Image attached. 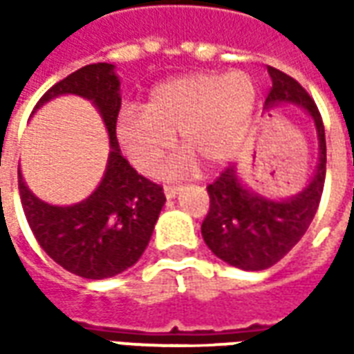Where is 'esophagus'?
Wrapping results in <instances>:
<instances>
[{
	"mask_svg": "<svg viewBox=\"0 0 354 354\" xmlns=\"http://www.w3.org/2000/svg\"><path fill=\"white\" fill-rule=\"evenodd\" d=\"M180 192V187L178 185H165V197L167 199H174Z\"/></svg>",
	"mask_w": 354,
	"mask_h": 354,
	"instance_id": "esophagus-1",
	"label": "esophagus"
}]
</instances>
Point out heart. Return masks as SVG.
I'll list each match as a JSON object with an SVG mask.
<instances>
[{
	"label": "heart",
	"instance_id": "obj_1",
	"mask_svg": "<svg viewBox=\"0 0 354 354\" xmlns=\"http://www.w3.org/2000/svg\"><path fill=\"white\" fill-rule=\"evenodd\" d=\"M258 85L246 72H197L159 83L144 111L127 108L117 119V140L142 174H151L172 149L184 151L161 170L162 178L189 174L230 161L252 123Z\"/></svg>",
	"mask_w": 354,
	"mask_h": 354
}]
</instances>
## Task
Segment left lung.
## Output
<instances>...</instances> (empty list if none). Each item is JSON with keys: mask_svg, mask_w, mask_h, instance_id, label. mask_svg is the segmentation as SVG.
<instances>
[{"mask_svg": "<svg viewBox=\"0 0 354 354\" xmlns=\"http://www.w3.org/2000/svg\"><path fill=\"white\" fill-rule=\"evenodd\" d=\"M267 72L273 87L266 109L294 104L311 115L319 136V165L309 185L286 199H269L246 187L235 165L208 185L210 208L201 225L203 239L220 260L245 271L274 266L299 243L317 214L326 178V138L317 104L294 77L271 66Z\"/></svg>", "mask_w": 354, "mask_h": 354, "instance_id": "left-lung-1", "label": "left lung"}]
</instances>
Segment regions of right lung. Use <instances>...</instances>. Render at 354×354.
Segmentation results:
<instances>
[{"mask_svg": "<svg viewBox=\"0 0 354 354\" xmlns=\"http://www.w3.org/2000/svg\"><path fill=\"white\" fill-rule=\"evenodd\" d=\"M62 94L83 96L100 111L111 147L106 172L87 199L57 207L35 197L19 169L20 199L43 250L66 271L100 281L123 273L140 260L167 199L161 185L140 176L121 155L115 136L121 81L115 66H83L43 94L34 111Z\"/></svg>", "mask_w": 354, "mask_h": 354, "instance_id": "right-lung-1", "label": "right lung"}]
</instances>
